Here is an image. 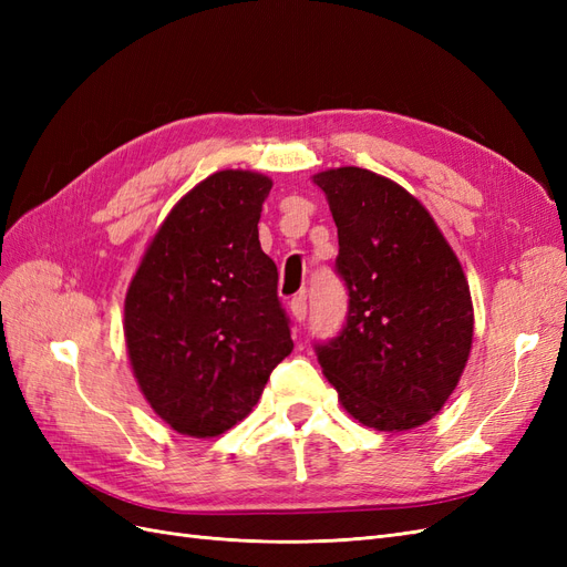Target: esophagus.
<instances>
[{"label": "esophagus", "instance_id": "esophagus-1", "mask_svg": "<svg viewBox=\"0 0 567 567\" xmlns=\"http://www.w3.org/2000/svg\"><path fill=\"white\" fill-rule=\"evenodd\" d=\"M288 307H290V315H293V319L298 323H302L305 317H307V300H305V296H296L293 300H290Z\"/></svg>", "mask_w": 567, "mask_h": 567}]
</instances>
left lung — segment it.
<instances>
[{
	"label": "left lung",
	"mask_w": 567,
	"mask_h": 567,
	"mask_svg": "<svg viewBox=\"0 0 567 567\" xmlns=\"http://www.w3.org/2000/svg\"><path fill=\"white\" fill-rule=\"evenodd\" d=\"M312 182L338 227L346 329L317 348L348 414L373 431H411L450 400L473 346L466 274L423 203L364 167H331Z\"/></svg>",
	"instance_id": "left-lung-1"
}]
</instances>
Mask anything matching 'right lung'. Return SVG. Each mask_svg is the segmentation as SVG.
<instances>
[{
    "mask_svg": "<svg viewBox=\"0 0 567 567\" xmlns=\"http://www.w3.org/2000/svg\"><path fill=\"white\" fill-rule=\"evenodd\" d=\"M271 179L219 169L167 213L125 296L132 373L151 409L188 437L244 421L293 350L277 265L260 248Z\"/></svg>",
    "mask_w": 567,
    "mask_h": 567,
    "instance_id": "right-lung-1",
    "label": "right lung"
}]
</instances>
